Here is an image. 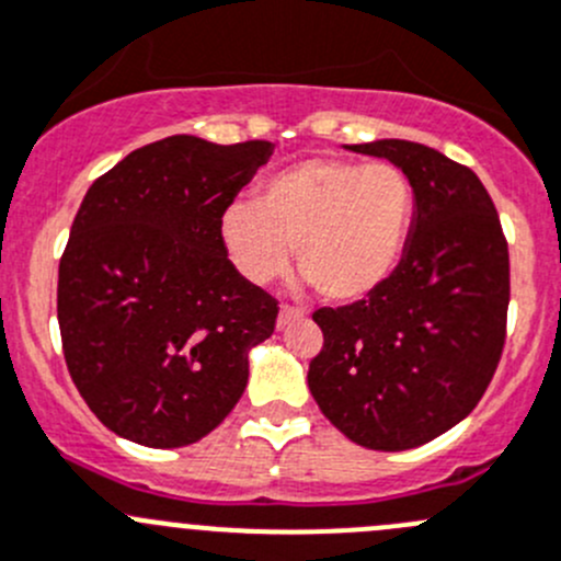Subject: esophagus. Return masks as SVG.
<instances>
[{"label": "esophagus", "mask_w": 561, "mask_h": 561, "mask_svg": "<svg viewBox=\"0 0 561 561\" xmlns=\"http://www.w3.org/2000/svg\"><path fill=\"white\" fill-rule=\"evenodd\" d=\"M298 309L296 307H290V304H282L279 307V320H276V323H279V329H285L287 323H290V320H296L298 318Z\"/></svg>", "instance_id": "1"}]
</instances>
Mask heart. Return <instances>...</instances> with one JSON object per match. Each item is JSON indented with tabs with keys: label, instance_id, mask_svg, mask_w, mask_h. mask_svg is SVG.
I'll use <instances>...</instances> for the list:
<instances>
[{
	"label": "heart",
	"instance_id": "heart-1",
	"mask_svg": "<svg viewBox=\"0 0 561 561\" xmlns=\"http://www.w3.org/2000/svg\"><path fill=\"white\" fill-rule=\"evenodd\" d=\"M413 216L405 172L389 161L307 159L260 183L257 203L221 210L219 238L238 274L268 285L296 265L329 301H356L400 263Z\"/></svg>",
	"mask_w": 561,
	"mask_h": 561
}]
</instances>
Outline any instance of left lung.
Listing matches in <instances>:
<instances>
[{"label":"left lung","instance_id":"obj_1","mask_svg":"<svg viewBox=\"0 0 561 561\" xmlns=\"http://www.w3.org/2000/svg\"><path fill=\"white\" fill-rule=\"evenodd\" d=\"M347 150L400 167L416 210L383 285L312 312L323 347L307 380L353 444L400 453L447 433L485 394L507 340V238L469 167L405 139Z\"/></svg>","mask_w":561,"mask_h":561}]
</instances>
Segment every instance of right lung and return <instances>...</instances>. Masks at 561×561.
<instances>
[{
    "instance_id": "obj_1",
    "label": "right lung",
    "mask_w": 561,
    "mask_h": 561,
    "mask_svg": "<svg viewBox=\"0 0 561 561\" xmlns=\"http://www.w3.org/2000/svg\"><path fill=\"white\" fill-rule=\"evenodd\" d=\"M274 145L178 134L98 178L59 260L57 320L76 389L128 442L175 449L225 422L276 298L236 271L221 210Z\"/></svg>"
}]
</instances>
